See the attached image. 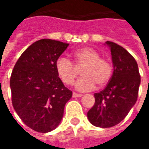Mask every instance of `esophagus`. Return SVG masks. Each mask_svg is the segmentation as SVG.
I'll list each match as a JSON object with an SVG mask.
<instances>
[{
    "instance_id": "obj_1",
    "label": "esophagus",
    "mask_w": 149,
    "mask_h": 149,
    "mask_svg": "<svg viewBox=\"0 0 149 149\" xmlns=\"http://www.w3.org/2000/svg\"><path fill=\"white\" fill-rule=\"evenodd\" d=\"M82 94H81V93H72V97H81Z\"/></svg>"
}]
</instances>
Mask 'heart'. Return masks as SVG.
I'll return each mask as SVG.
<instances>
[{
  "label": "heart",
  "instance_id": "obj_1",
  "mask_svg": "<svg viewBox=\"0 0 149 149\" xmlns=\"http://www.w3.org/2000/svg\"><path fill=\"white\" fill-rule=\"evenodd\" d=\"M75 61L77 65L85 66L82 69L83 77L75 83V88L79 91H89L95 84L104 86L110 81L113 68L111 64L101 58L100 54L90 47H83L75 52ZM57 75L64 84L72 85L77 72L70 60L66 57H59L56 61Z\"/></svg>",
  "mask_w": 149,
  "mask_h": 149
}]
</instances>
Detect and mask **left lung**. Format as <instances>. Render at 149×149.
I'll return each mask as SVG.
<instances>
[{
	"label": "left lung",
	"instance_id": "8db88e82",
	"mask_svg": "<svg viewBox=\"0 0 149 149\" xmlns=\"http://www.w3.org/2000/svg\"><path fill=\"white\" fill-rule=\"evenodd\" d=\"M111 52L114 72L107 87L94 93L95 103L87 117L93 125L107 128L117 125L136 104L140 76L136 60L123 47L107 41Z\"/></svg>",
	"mask_w": 149,
	"mask_h": 149
}]
</instances>
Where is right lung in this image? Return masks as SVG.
I'll list each match as a JSON object with an SVG mask.
<instances>
[{
  "label": "right lung",
  "mask_w": 149,
  "mask_h": 149,
  "mask_svg": "<svg viewBox=\"0 0 149 149\" xmlns=\"http://www.w3.org/2000/svg\"><path fill=\"white\" fill-rule=\"evenodd\" d=\"M68 43L43 38L26 50L10 77L12 103L26 125L35 132H49L59 126L65 104L72 95L57 75L56 61Z\"/></svg>",
  "instance_id": "add662e5"
}]
</instances>
